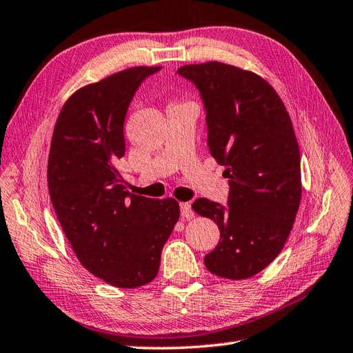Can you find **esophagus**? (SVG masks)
Listing matches in <instances>:
<instances>
[{
  "label": "esophagus",
  "instance_id": "34e87169",
  "mask_svg": "<svg viewBox=\"0 0 353 353\" xmlns=\"http://www.w3.org/2000/svg\"><path fill=\"white\" fill-rule=\"evenodd\" d=\"M179 207H181V217L184 221H190V219L194 217V211L192 210V205L189 202H183Z\"/></svg>",
  "mask_w": 353,
  "mask_h": 353
}]
</instances>
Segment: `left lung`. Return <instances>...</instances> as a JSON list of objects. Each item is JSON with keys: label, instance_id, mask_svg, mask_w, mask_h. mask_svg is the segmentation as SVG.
Instances as JSON below:
<instances>
[{"label": "left lung", "instance_id": "left-lung-1", "mask_svg": "<svg viewBox=\"0 0 353 353\" xmlns=\"http://www.w3.org/2000/svg\"><path fill=\"white\" fill-rule=\"evenodd\" d=\"M205 108L210 154L230 178L228 207L199 198L192 208L221 230L205 268L226 279L256 275L283 250L299 210L301 152L287 108L250 70L207 61L185 65Z\"/></svg>", "mask_w": 353, "mask_h": 353}]
</instances>
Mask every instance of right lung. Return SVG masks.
<instances>
[{
  "instance_id": "right-lung-1",
  "label": "right lung",
  "mask_w": 353,
  "mask_h": 353,
  "mask_svg": "<svg viewBox=\"0 0 353 353\" xmlns=\"http://www.w3.org/2000/svg\"><path fill=\"white\" fill-rule=\"evenodd\" d=\"M160 69L130 68L78 89L61 108L51 139L48 189L61 230L84 268L119 288L157 276L161 249L179 219L174 198L131 194L116 169L125 154L131 99Z\"/></svg>"
}]
</instances>
